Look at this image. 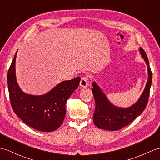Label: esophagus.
Returning a JSON list of instances; mask_svg holds the SVG:
<instances>
[{"label":"esophagus","mask_w":160,"mask_h":160,"mask_svg":"<svg viewBox=\"0 0 160 160\" xmlns=\"http://www.w3.org/2000/svg\"><path fill=\"white\" fill-rule=\"evenodd\" d=\"M80 85L82 88H86L88 85V79L87 77H83L81 79L80 81Z\"/></svg>","instance_id":"esophagus-1"}]
</instances>
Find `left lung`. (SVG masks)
<instances>
[{
    "instance_id": "obj_1",
    "label": "left lung",
    "mask_w": 160,
    "mask_h": 160,
    "mask_svg": "<svg viewBox=\"0 0 160 160\" xmlns=\"http://www.w3.org/2000/svg\"><path fill=\"white\" fill-rule=\"evenodd\" d=\"M139 51L148 67V80L140 98L131 107L120 108L115 106L110 102L98 85L95 82L92 83V93L96 103L93 122L96 127L110 131L119 130L134 121L146 108L152 82V72L145 52L141 48Z\"/></svg>"
}]
</instances>
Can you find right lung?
I'll use <instances>...</instances> for the list:
<instances>
[{
  "label": "right lung",
  "mask_w": 160,
  "mask_h": 160,
  "mask_svg": "<svg viewBox=\"0 0 160 160\" xmlns=\"http://www.w3.org/2000/svg\"><path fill=\"white\" fill-rule=\"evenodd\" d=\"M13 58L7 74L9 98L13 110L30 127L41 132H53L63 122L66 103L78 88L80 77L62 81L48 93L41 96L26 93L19 88L15 76V60Z\"/></svg>",
  "instance_id": "obj_1"
}]
</instances>
